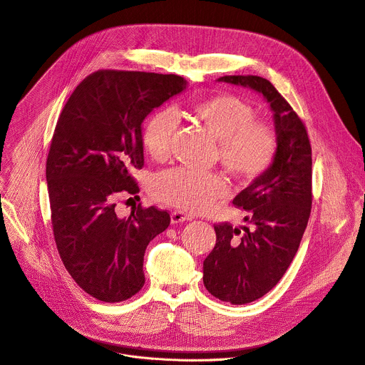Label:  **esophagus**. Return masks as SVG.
I'll return each instance as SVG.
<instances>
[{"mask_svg": "<svg viewBox=\"0 0 365 365\" xmlns=\"http://www.w3.org/2000/svg\"><path fill=\"white\" fill-rule=\"evenodd\" d=\"M191 215H187L185 212L182 211H173L171 212V223L173 225H178V223H184V222H188L191 220Z\"/></svg>", "mask_w": 365, "mask_h": 365, "instance_id": "obj_1", "label": "esophagus"}]
</instances>
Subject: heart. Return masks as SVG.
<instances>
[{
  "label": "heart",
  "instance_id": "heart-1",
  "mask_svg": "<svg viewBox=\"0 0 365 365\" xmlns=\"http://www.w3.org/2000/svg\"><path fill=\"white\" fill-rule=\"evenodd\" d=\"M191 115L217 140L218 161L237 182L250 184L273 165L277 133L270 123L257 120L255 108L242 98L223 93L200 101L191 106ZM177 123L170 109L155 112L145 123L142 147L153 160L168 157ZM151 191L164 204L198 212L225 198L229 187L220 174L170 168L154 178Z\"/></svg>",
  "mask_w": 365,
  "mask_h": 365
}]
</instances>
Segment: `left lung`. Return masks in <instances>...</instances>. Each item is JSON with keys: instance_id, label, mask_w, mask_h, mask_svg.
<instances>
[{"instance_id": "obj_1", "label": "left lung", "mask_w": 365, "mask_h": 365, "mask_svg": "<svg viewBox=\"0 0 365 365\" xmlns=\"http://www.w3.org/2000/svg\"><path fill=\"white\" fill-rule=\"evenodd\" d=\"M218 81L264 96L279 142L269 171L233 200L250 226L214 225L215 246L202 264L204 286L212 297L245 305L277 284L299 249L312 208V150L305 123L267 79L239 75Z\"/></svg>"}]
</instances>
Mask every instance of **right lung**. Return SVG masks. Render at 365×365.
I'll return each mask as SVG.
<instances>
[{"instance_id":"1","label":"right lung","mask_w":365,"mask_h":365,"mask_svg":"<svg viewBox=\"0 0 365 365\" xmlns=\"http://www.w3.org/2000/svg\"><path fill=\"white\" fill-rule=\"evenodd\" d=\"M184 88L177 75L98 70L58 116L46 163L53 235L73 280L99 301L139 292L145 250L170 226V212L154 205L118 217L115 200L139 192L132 171L143 167V119Z\"/></svg>"}]
</instances>
